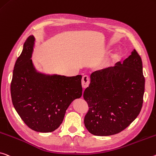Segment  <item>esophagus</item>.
<instances>
[{
    "label": "esophagus",
    "mask_w": 156,
    "mask_h": 156,
    "mask_svg": "<svg viewBox=\"0 0 156 156\" xmlns=\"http://www.w3.org/2000/svg\"><path fill=\"white\" fill-rule=\"evenodd\" d=\"M90 84V78L87 76H84L82 78V87L83 89L87 88Z\"/></svg>",
    "instance_id": "34e87169"
}]
</instances>
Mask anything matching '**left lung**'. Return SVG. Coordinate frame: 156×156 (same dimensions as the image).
<instances>
[{
	"mask_svg": "<svg viewBox=\"0 0 156 156\" xmlns=\"http://www.w3.org/2000/svg\"><path fill=\"white\" fill-rule=\"evenodd\" d=\"M144 84L142 61L135 49L123 63L91 73L83 94L89 107L84 119L88 131L109 136L126 128L142 109Z\"/></svg>",
	"mask_w": 156,
	"mask_h": 156,
	"instance_id": "8db88e82",
	"label": "left lung"
}]
</instances>
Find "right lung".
Returning <instances> with one entry per match:
<instances>
[{
  "instance_id": "right-lung-1",
  "label": "right lung",
  "mask_w": 156,
  "mask_h": 156,
  "mask_svg": "<svg viewBox=\"0 0 156 156\" xmlns=\"http://www.w3.org/2000/svg\"><path fill=\"white\" fill-rule=\"evenodd\" d=\"M34 41L33 35L28 37L16 61L10 86L12 101L30 128L50 133L61 125L73 101L82 96V76L66 77L38 72L31 59Z\"/></svg>"
}]
</instances>
